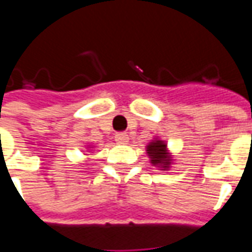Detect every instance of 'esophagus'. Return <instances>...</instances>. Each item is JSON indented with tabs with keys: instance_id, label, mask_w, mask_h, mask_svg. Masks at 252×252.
Here are the masks:
<instances>
[{
	"instance_id": "34e87169",
	"label": "esophagus",
	"mask_w": 252,
	"mask_h": 252,
	"mask_svg": "<svg viewBox=\"0 0 252 252\" xmlns=\"http://www.w3.org/2000/svg\"><path fill=\"white\" fill-rule=\"evenodd\" d=\"M115 141L118 144H121V145L127 144V141H129V136H127L126 133H118V134H115Z\"/></svg>"
}]
</instances>
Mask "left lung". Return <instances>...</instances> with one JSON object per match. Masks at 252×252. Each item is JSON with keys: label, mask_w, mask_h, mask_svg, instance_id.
I'll list each match as a JSON object with an SVG mask.
<instances>
[{"label": "left lung", "mask_w": 252, "mask_h": 252, "mask_svg": "<svg viewBox=\"0 0 252 252\" xmlns=\"http://www.w3.org/2000/svg\"><path fill=\"white\" fill-rule=\"evenodd\" d=\"M145 149H147L149 162L155 167H159V170H169L171 167L174 159L167 148L166 141L160 140L159 137H154V140H151V143H148Z\"/></svg>", "instance_id": "obj_1"}]
</instances>
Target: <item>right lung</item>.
<instances>
[{"instance_id":"1","label":"right lung","mask_w":252,"mask_h":252,"mask_svg":"<svg viewBox=\"0 0 252 252\" xmlns=\"http://www.w3.org/2000/svg\"><path fill=\"white\" fill-rule=\"evenodd\" d=\"M88 148H93V147H92V145H88Z\"/></svg>"}]
</instances>
